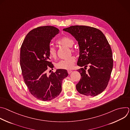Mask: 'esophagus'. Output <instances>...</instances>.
Here are the masks:
<instances>
[{
  "label": "esophagus",
  "mask_w": 130,
  "mask_h": 130,
  "mask_svg": "<svg viewBox=\"0 0 130 130\" xmlns=\"http://www.w3.org/2000/svg\"><path fill=\"white\" fill-rule=\"evenodd\" d=\"M72 71L71 70H67V72H68V74H70Z\"/></svg>",
  "instance_id": "34e87169"
}]
</instances>
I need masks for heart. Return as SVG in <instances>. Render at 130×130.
<instances>
[{
	"mask_svg": "<svg viewBox=\"0 0 130 130\" xmlns=\"http://www.w3.org/2000/svg\"><path fill=\"white\" fill-rule=\"evenodd\" d=\"M57 43L61 45L65 46L68 47H72L73 44V40L69 36H64L61 37L57 41ZM71 51L75 52V50L71 49ZM48 54L49 57L53 59H56L57 58V50L52 45H50L48 48ZM76 62V59L73 56H71L69 58L65 60H61L55 64V66L57 68L63 69H69L72 68Z\"/></svg>",
	"mask_w": 130,
	"mask_h": 130,
	"instance_id": "1",
	"label": "heart"
}]
</instances>
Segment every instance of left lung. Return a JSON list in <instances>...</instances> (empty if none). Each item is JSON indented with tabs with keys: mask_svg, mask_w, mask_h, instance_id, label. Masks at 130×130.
I'll return each mask as SVG.
<instances>
[{
	"mask_svg": "<svg viewBox=\"0 0 130 130\" xmlns=\"http://www.w3.org/2000/svg\"><path fill=\"white\" fill-rule=\"evenodd\" d=\"M78 42V70L82 78L76 85L80 94L96 96L107 86L113 67L112 51L104 34L99 29L86 26H72L63 29ZM88 65L90 68L85 69Z\"/></svg>",
	"mask_w": 130,
	"mask_h": 130,
	"instance_id": "1",
	"label": "left lung"
}]
</instances>
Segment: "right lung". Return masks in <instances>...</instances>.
<instances>
[{
  "mask_svg": "<svg viewBox=\"0 0 130 130\" xmlns=\"http://www.w3.org/2000/svg\"><path fill=\"white\" fill-rule=\"evenodd\" d=\"M59 30L53 26L35 28L26 35L21 48L20 64L24 80L30 93L40 100L50 101L62 91V80L68 75L65 69H57L48 76V67L53 68L49 61L48 48Z\"/></svg>",
  "mask_w": 130,
  "mask_h": 130,
  "instance_id": "right-lung-1",
  "label": "right lung"
}]
</instances>
